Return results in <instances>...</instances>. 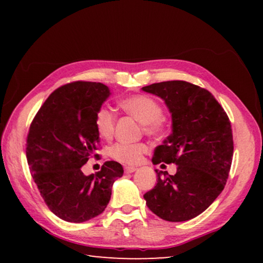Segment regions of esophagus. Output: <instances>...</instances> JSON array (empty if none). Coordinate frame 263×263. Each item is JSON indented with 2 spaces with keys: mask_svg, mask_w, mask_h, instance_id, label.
<instances>
[{
  "mask_svg": "<svg viewBox=\"0 0 263 263\" xmlns=\"http://www.w3.org/2000/svg\"><path fill=\"white\" fill-rule=\"evenodd\" d=\"M137 171V167H133V166H126L125 167V173H127V174H130V173H133Z\"/></svg>",
  "mask_w": 263,
  "mask_h": 263,
  "instance_id": "34e87169",
  "label": "esophagus"
}]
</instances>
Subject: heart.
Segmentation results:
<instances>
[{
    "instance_id": "obj_1",
    "label": "heart",
    "mask_w": 263,
    "mask_h": 263,
    "mask_svg": "<svg viewBox=\"0 0 263 263\" xmlns=\"http://www.w3.org/2000/svg\"><path fill=\"white\" fill-rule=\"evenodd\" d=\"M124 112L141 123L145 133L157 136L163 130L162 108L158 101L146 95H133L119 102ZM116 116L110 109L101 108L95 117V127L99 136L103 139H110L114 135ZM148 151L144 142H118L110 148V157L125 164H136L142 155Z\"/></svg>"
}]
</instances>
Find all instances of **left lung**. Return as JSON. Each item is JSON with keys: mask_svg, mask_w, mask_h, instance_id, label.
Listing matches in <instances>:
<instances>
[{"mask_svg": "<svg viewBox=\"0 0 263 263\" xmlns=\"http://www.w3.org/2000/svg\"><path fill=\"white\" fill-rule=\"evenodd\" d=\"M141 89L163 100L172 115L171 136L155 147L152 162L177 166L176 174L166 179L155 169L157 185L144 195L146 205L163 220L193 219L228 181L233 157L230 119L210 91L193 83L166 81Z\"/></svg>", "mask_w": 263, "mask_h": 263, "instance_id": "left-lung-1", "label": "left lung"}]
</instances>
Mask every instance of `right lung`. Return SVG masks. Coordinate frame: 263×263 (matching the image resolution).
<instances>
[{"label": "right lung", "instance_id": "right-lung-1", "mask_svg": "<svg viewBox=\"0 0 263 263\" xmlns=\"http://www.w3.org/2000/svg\"><path fill=\"white\" fill-rule=\"evenodd\" d=\"M111 95L100 82L78 81L58 88L31 123L26 159L48 209L62 220L83 222L101 215L111 188L123 176L121 163L106 161L97 174L82 166L99 148L95 117Z\"/></svg>", "mask_w": 263, "mask_h": 263}]
</instances>
